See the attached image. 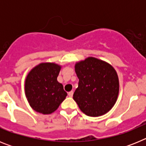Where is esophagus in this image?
<instances>
[{"mask_svg":"<svg viewBox=\"0 0 146 146\" xmlns=\"http://www.w3.org/2000/svg\"><path fill=\"white\" fill-rule=\"evenodd\" d=\"M73 94H74V91H69V93H68V95H69V97H72V96H73Z\"/></svg>","mask_w":146,"mask_h":146,"instance_id":"34e87169","label":"esophagus"}]
</instances>
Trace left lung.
<instances>
[{
  "label": "left lung",
  "mask_w": 146,
  "mask_h": 146,
  "mask_svg": "<svg viewBox=\"0 0 146 146\" xmlns=\"http://www.w3.org/2000/svg\"><path fill=\"white\" fill-rule=\"evenodd\" d=\"M74 69L79 83L73 99L81 111L91 117L106 114L115 104L119 93L115 69L106 61L94 57L77 62Z\"/></svg>",
  "instance_id": "left-lung-1"
}]
</instances>
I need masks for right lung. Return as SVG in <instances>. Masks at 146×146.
Listing matches in <instances>:
<instances>
[{
  "mask_svg": "<svg viewBox=\"0 0 146 146\" xmlns=\"http://www.w3.org/2000/svg\"><path fill=\"white\" fill-rule=\"evenodd\" d=\"M61 66L41 63L28 72L25 81V94L30 106L44 115L51 114L67 96L64 86L58 82Z\"/></svg>",
  "mask_w": 146,
  "mask_h": 146,
  "instance_id": "right-lung-1",
  "label": "right lung"
}]
</instances>
